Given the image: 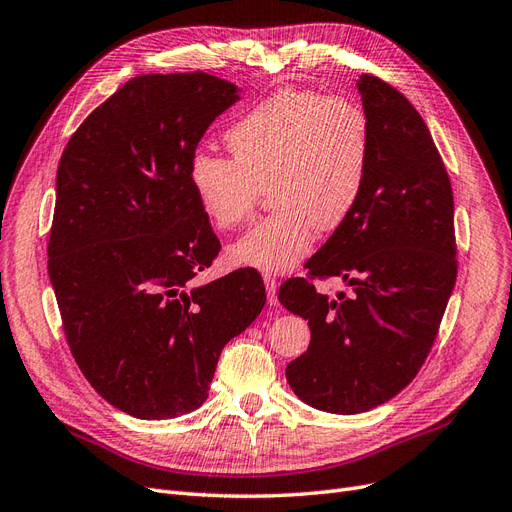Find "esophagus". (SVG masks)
<instances>
[{"label":"esophagus","instance_id":"obj_1","mask_svg":"<svg viewBox=\"0 0 512 512\" xmlns=\"http://www.w3.org/2000/svg\"><path fill=\"white\" fill-rule=\"evenodd\" d=\"M263 282H266V293H268V304L270 306H276L278 304V282L274 276H263Z\"/></svg>","mask_w":512,"mask_h":512}]
</instances>
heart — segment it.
Masks as SVG:
<instances>
[{"label":"heart","instance_id":"b5f03b06","mask_svg":"<svg viewBox=\"0 0 512 512\" xmlns=\"http://www.w3.org/2000/svg\"><path fill=\"white\" fill-rule=\"evenodd\" d=\"M232 156L196 151L189 183L206 219L234 230L270 189L274 213L230 244L232 266L280 274L304 261L314 230L342 225L363 196L371 166V122L346 97L280 90L227 132Z\"/></svg>","mask_w":512,"mask_h":512}]
</instances>
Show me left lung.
<instances>
[{
  "label": "left lung",
  "mask_w": 512,
  "mask_h": 512,
  "mask_svg": "<svg viewBox=\"0 0 512 512\" xmlns=\"http://www.w3.org/2000/svg\"><path fill=\"white\" fill-rule=\"evenodd\" d=\"M356 86L373 139L363 196L308 259V274L278 291L312 333L287 365L289 386L304 403L342 415L390 401L418 375L458 276L451 183L428 126L375 75ZM335 275L355 287L352 296L315 291L316 277Z\"/></svg>",
  "instance_id": "8db88e82"
}]
</instances>
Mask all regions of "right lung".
Returning a JSON list of instances; mask_svg holds the SVG:
<instances>
[{
    "mask_svg": "<svg viewBox=\"0 0 512 512\" xmlns=\"http://www.w3.org/2000/svg\"><path fill=\"white\" fill-rule=\"evenodd\" d=\"M236 101L232 82L204 71L139 75L59 162L48 274L67 344L90 386L141 420L198 409L223 346L266 304L253 268L194 285L221 244L189 160Z\"/></svg>",
    "mask_w": 512,
    "mask_h": 512,
    "instance_id": "1",
    "label": "right lung"
}]
</instances>
